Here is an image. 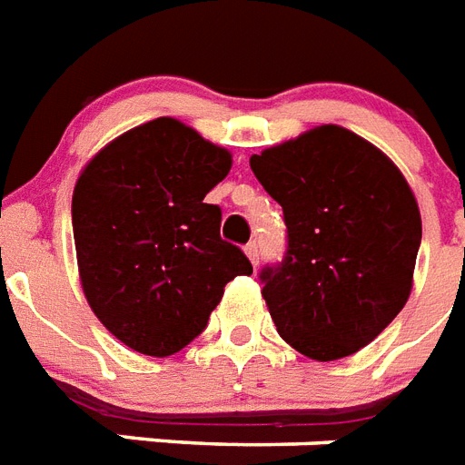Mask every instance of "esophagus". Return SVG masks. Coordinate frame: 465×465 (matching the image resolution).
Instances as JSON below:
<instances>
[{
    "instance_id": "34e87169",
    "label": "esophagus",
    "mask_w": 465,
    "mask_h": 465,
    "mask_svg": "<svg viewBox=\"0 0 465 465\" xmlns=\"http://www.w3.org/2000/svg\"><path fill=\"white\" fill-rule=\"evenodd\" d=\"M243 251H246L248 261H251L253 265H258V243H256V241L246 243V248H243Z\"/></svg>"
}]
</instances>
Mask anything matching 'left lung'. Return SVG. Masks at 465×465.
Here are the masks:
<instances>
[{"label":"left lung","instance_id":"8db88e82","mask_svg":"<svg viewBox=\"0 0 465 465\" xmlns=\"http://www.w3.org/2000/svg\"><path fill=\"white\" fill-rule=\"evenodd\" d=\"M251 170L288 226L285 258L261 271L280 336L314 361L368 346L412 292L421 217L405 175L334 124L251 155Z\"/></svg>","mask_w":465,"mask_h":465}]
</instances>
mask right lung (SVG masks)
Masks as SVG:
<instances>
[{
  "mask_svg": "<svg viewBox=\"0 0 465 465\" xmlns=\"http://www.w3.org/2000/svg\"><path fill=\"white\" fill-rule=\"evenodd\" d=\"M232 153L161 116L106 143L73 193L77 271L92 312L129 349L173 356L207 327L224 285L251 275L219 236L222 209L204 197Z\"/></svg>",
  "mask_w": 465,
  "mask_h": 465,
  "instance_id": "right-lung-1",
  "label": "right lung"
}]
</instances>
